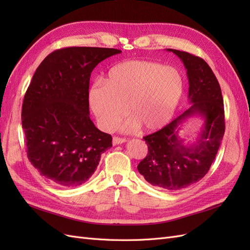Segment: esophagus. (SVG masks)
Masks as SVG:
<instances>
[{
    "mask_svg": "<svg viewBox=\"0 0 250 250\" xmlns=\"http://www.w3.org/2000/svg\"><path fill=\"white\" fill-rule=\"evenodd\" d=\"M125 142H126V139H124V138H119V137H113L112 138L113 145H119V144H122V143H125Z\"/></svg>",
    "mask_w": 250,
    "mask_h": 250,
    "instance_id": "obj_1",
    "label": "esophagus"
}]
</instances>
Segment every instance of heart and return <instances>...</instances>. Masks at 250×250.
<instances>
[{
	"instance_id": "heart-1",
	"label": "heart",
	"mask_w": 250,
	"mask_h": 250,
	"mask_svg": "<svg viewBox=\"0 0 250 250\" xmlns=\"http://www.w3.org/2000/svg\"><path fill=\"white\" fill-rule=\"evenodd\" d=\"M185 81L173 66L127 60L113 65L105 83L97 81L88 90L89 106L105 130H111L128 113L125 128L147 131L161 129L175 112L183 97Z\"/></svg>"
}]
</instances>
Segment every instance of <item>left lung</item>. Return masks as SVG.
Instances as JSON below:
<instances>
[{
	"mask_svg": "<svg viewBox=\"0 0 250 250\" xmlns=\"http://www.w3.org/2000/svg\"><path fill=\"white\" fill-rule=\"evenodd\" d=\"M184 62L188 79V99L193 103L161 130L144 137L148 153L138 170L149 184L177 191L199 181L208 172L224 135L225 121L220 85L209 65L188 52L167 49ZM198 114L205 124L198 142L191 146L178 137L179 126Z\"/></svg>",
	"mask_w": 250,
	"mask_h": 250,
	"instance_id": "1",
	"label": "left lung"
}]
</instances>
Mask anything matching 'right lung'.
I'll return each mask as SVG.
<instances>
[{"label": "right lung", "instance_id": "right-lung-1", "mask_svg": "<svg viewBox=\"0 0 250 250\" xmlns=\"http://www.w3.org/2000/svg\"><path fill=\"white\" fill-rule=\"evenodd\" d=\"M118 49L69 47L52 52L37 67L21 106L27 155L53 184L78 187L93 175L111 135L89 118V78Z\"/></svg>", "mask_w": 250, "mask_h": 250}]
</instances>
